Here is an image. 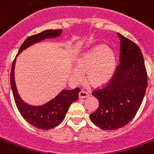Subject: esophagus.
<instances>
[{
	"label": "esophagus",
	"mask_w": 154,
	"mask_h": 154,
	"mask_svg": "<svg viewBox=\"0 0 154 154\" xmlns=\"http://www.w3.org/2000/svg\"><path fill=\"white\" fill-rule=\"evenodd\" d=\"M87 97H89V94H87L86 92L82 90L79 93V98H86Z\"/></svg>",
	"instance_id": "esophagus-1"
}]
</instances>
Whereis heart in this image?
Returning <instances> with one entry per match:
<instances>
[{"mask_svg": "<svg viewBox=\"0 0 154 154\" xmlns=\"http://www.w3.org/2000/svg\"><path fill=\"white\" fill-rule=\"evenodd\" d=\"M116 69V56L112 49L105 45H97L83 53L76 61V67L71 70V79L81 82L84 73L89 84L98 86L109 82Z\"/></svg>", "mask_w": 154, "mask_h": 154, "instance_id": "heart-1", "label": "heart"}]
</instances>
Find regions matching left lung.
Segmentation results:
<instances>
[{
	"mask_svg": "<svg viewBox=\"0 0 154 154\" xmlns=\"http://www.w3.org/2000/svg\"><path fill=\"white\" fill-rule=\"evenodd\" d=\"M121 40L120 65L111 82L93 93L98 109L90 119L104 130H115L127 125L138 111L147 88L143 55L134 42L118 33Z\"/></svg>",
	"mask_w": 154,
	"mask_h": 154,
	"instance_id": "obj_1",
	"label": "left lung"
}]
</instances>
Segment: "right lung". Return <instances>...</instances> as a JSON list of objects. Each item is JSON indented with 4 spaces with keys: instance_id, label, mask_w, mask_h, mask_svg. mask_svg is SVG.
Segmentation results:
<instances>
[{
    "instance_id": "1",
    "label": "right lung",
    "mask_w": 154,
    "mask_h": 154,
    "mask_svg": "<svg viewBox=\"0 0 154 154\" xmlns=\"http://www.w3.org/2000/svg\"><path fill=\"white\" fill-rule=\"evenodd\" d=\"M61 33H62V29H48L36 35L30 36L21 45L17 57L21 52L32 45L42 42L45 39L57 38L60 37ZM17 57L12 65L10 84L17 109L19 110L23 118L30 125H32V126L43 130L53 129L60 124L65 118V114L70 105L72 102L77 101L78 94L81 92V90L78 88L72 90L63 89L54 98L42 105H32L25 102L20 98V95L18 94L17 89L16 86L15 78H14V69H15Z\"/></svg>"
}]
</instances>
